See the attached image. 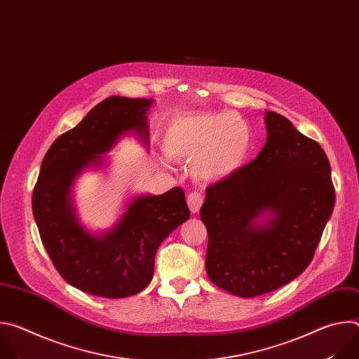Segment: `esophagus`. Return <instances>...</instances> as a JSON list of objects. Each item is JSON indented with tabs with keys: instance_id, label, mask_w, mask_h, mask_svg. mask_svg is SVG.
Listing matches in <instances>:
<instances>
[{
	"instance_id": "esophagus-1",
	"label": "esophagus",
	"mask_w": 359,
	"mask_h": 359,
	"mask_svg": "<svg viewBox=\"0 0 359 359\" xmlns=\"http://www.w3.org/2000/svg\"><path fill=\"white\" fill-rule=\"evenodd\" d=\"M201 204H203V196L198 191H193L187 194V206L193 215L198 213Z\"/></svg>"
}]
</instances>
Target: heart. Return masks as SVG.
<instances>
[{
	"instance_id": "heart-1",
	"label": "heart",
	"mask_w": 359,
	"mask_h": 359,
	"mask_svg": "<svg viewBox=\"0 0 359 359\" xmlns=\"http://www.w3.org/2000/svg\"><path fill=\"white\" fill-rule=\"evenodd\" d=\"M252 144L250 123L236 112L177 115L163 132L166 155L177 161L193 159L191 173L204 183L220 182L238 172Z\"/></svg>"
}]
</instances>
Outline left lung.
I'll list each match as a JSON object with an SVG mask.
<instances>
[{"label": "left lung", "mask_w": 359, "mask_h": 359, "mask_svg": "<svg viewBox=\"0 0 359 359\" xmlns=\"http://www.w3.org/2000/svg\"><path fill=\"white\" fill-rule=\"evenodd\" d=\"M267 140L252 162L212 184L200 209L212 283L241 297L274 291L313 260L334 204L323 147L266 111Z\"/></svg>", "instance_id": "1"}]
</instances>
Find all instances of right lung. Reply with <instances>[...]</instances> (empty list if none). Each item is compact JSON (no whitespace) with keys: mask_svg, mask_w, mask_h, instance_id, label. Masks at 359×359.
Returning <instances> with one entry per match:
<instances>
[{"mask_svg":"<svg viewBox=\"0 0 359 359\" xmlns=\"http://www.w3.org/2000/svg\"><path fill=\"white\" fill-rule=\"evenodd\" d=\"M153 99L109 96L61 135L42 161L32 193V213L42 244L62 278L104 298H125L144 290L155 271L163 240L189 217L184 191L136 194L114 226L88 230L74 203V184L89 169L108 166V151L128 136L149 149L147 112Z\"/></svg>","mask_w":359,"mask_h":359,"instance_id":"obj_1","label":"right lung"}]
</instances>
